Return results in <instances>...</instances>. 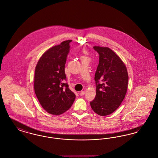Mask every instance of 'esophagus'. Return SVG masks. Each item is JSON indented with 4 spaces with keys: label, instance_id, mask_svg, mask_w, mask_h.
I'll use <instances>...</instances> for the list:
<instances>
[{
    "label": "esophagus",
    "instance_id": "34e87169",
    "mask_svg": "<svg viewBox=\"0 0 158 158\" xmlns=\"http://www.w3.org/2000/svg\"><path fill=\"white\" fill-rule=\"evenodd\" d=\"M85 94V91H81L80 92V95L81 96H84Z\"/></svg>",
    "mask_w": 158,
    "mask_h": 158
}]
</instances>
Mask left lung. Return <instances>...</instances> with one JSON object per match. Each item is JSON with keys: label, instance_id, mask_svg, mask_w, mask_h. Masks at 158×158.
Wrapping results in <instances>:
<instances>
[{"label": "left lung", "instance_id": "obj_1", "mask_svg": "<svg viewBox=\"0 0 158 158\" xmlns=\"http://www.w3.org/2000/svg\"><path fill=\"white\" fill-rule=\"evenodd\" d=\"M99 54V63L95 73L96 95L90 102L93 110L102 116L113 113L126 96L129 77L125 64L108 47L94 46Z\"/></svg>", "mask_w": 158, "mask_h": 158}]
</instances>
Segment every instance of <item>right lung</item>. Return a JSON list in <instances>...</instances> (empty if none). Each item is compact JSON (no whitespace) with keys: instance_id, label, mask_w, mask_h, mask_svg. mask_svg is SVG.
<instances>
[{"instance_id":"1","label":"right lung","mask_w":158,"mask_h":158,"mask_svg":"<svg viewBox=\"0 0 158 158\" xmlns=\"http://www.w3.org/2000/svg\"><path fill=\"white\" fill-rule=\"evenodd\" d=\"M72 40L62 42L42 55L35 67V94L44 109L54 115H60L69 110L76 95L65 83V64Z\"/></svg>"}]
</instances>
